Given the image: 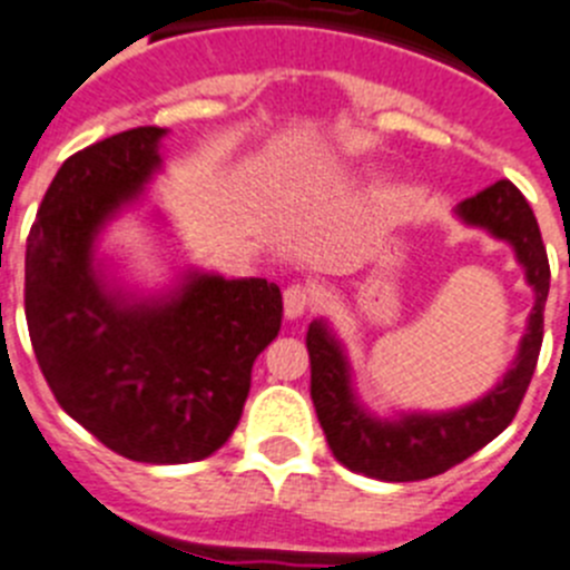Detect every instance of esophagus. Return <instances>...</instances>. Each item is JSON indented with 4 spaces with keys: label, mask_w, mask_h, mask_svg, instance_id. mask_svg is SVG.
I'll return each instance as SVG.
<instances>
[{
    "label": "esophagus",
    "mask_w": 570,
    "mask_h": 570,
    "mask_svg": "<svg viewBox=\"0 0 570 570\" xmlns=\"http://www.w3.org/2000/svg\"><path fill=\"white\" fill-rule=\"evenodd\" d=\"M312 289L306 284H292L284 289V315L289 321H297V317H304L306 312L312 309Z\"/></svg>",
    "instance_id": "34e87169"
}]
</instances>
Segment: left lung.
<instances>
[{"label": "left lung", "instance_id": "8db88e82", "mask_svg": "<svg viewBox=\"0 0 570 570\" xmlns=\"http://www.w3.org/2000/svg\"><path fill=\"white\" fill-rule=\"evenodd\" d=\"M465 227L485 229L505 240L534 289V309L528 315L517 357L502 381L469 406L449 412H400L377 417L357 400L346 348L326 321H312L306 332L312 366V403L332 454L348 471L386 483H412L449 471L497 438L514 420L542 346L551 266H548L534 209L528 207L511 181H497L465 198L454 209Z\"/></svg>", "mask_w": 570, "mask_h": 570}]
</instances>
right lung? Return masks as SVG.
<instances>
[{"mask_svg": "<svg viewBox=\"0 0 570 570\" xmlns=\"http://www.w3.org/2000/svg\"><path fill=\"white\" fill-rule=\"evenodd\" d=\"M164 127H136L61 164L24 253L30 343L59 406L136 463H196L238 425L253 363L278 337L266 278L187 269L158 295L105 275L96 244L161 170Z\"/></svg>", "mask_w": 570, "mask_h": 570, "instance_id": "obj_1", "label": "right lung"}]
</instances>
